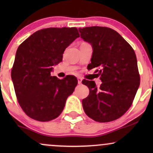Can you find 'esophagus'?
<instances>
[{
  "instance_id": "1",
  "label": "esophagus",
  "mask_w": 153,
  "mask_h": 153,
  "mask_svg": "<svg viewBox=\"0 0 153 153\" xmlns=\"http://www.w3.org/2000/svg\"><path fill=\"white\" fill-rule=\"evenodd\" d=\"M78 84H81V82H82L81 78H78Z\"/></svg>"
}]
</instances>
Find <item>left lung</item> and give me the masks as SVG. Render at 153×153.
Segmentation results:
<instances>
[{
    "label": "left lung",
    "instance_id": "1",
    "mask_svg": "<svg viewBox=\"0 0 153 153\" xmlns=\"http://www.w3.org/2000/svg\"><path fill=\"white\" fill-rule=\"evenodd\" d=\"M80 37L92 46L88 69L99 68L102 83L83 80L89 95L82 99L85 113L96 122L119 119L129 109L140 86L137 61L134 50L118 32L108 27L79 28Z\"/></svg>",
    "mask_w": 153,
    "mask_h": 153
}]
</instances>
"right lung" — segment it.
<instances>
[{
    "instance_id": "1",
    "label": "right lung",
    "mask_w": 153,
    "mask_h": 153,
    "mask_svg": "<svg viewBox=\"0 0 153 153\" xmlns=\"http://www.w3.org/2000/svg\"><path fill=\"white\" fill-rule=\"evenodd\" d=\"M78 37L75 27L47 28L34 32L17 49L11 79L19 105L31 119L48 122L64 109L78 80L73 75L59 80L51 72Z\"/></svg>"
}]
</instances>
